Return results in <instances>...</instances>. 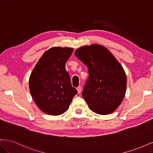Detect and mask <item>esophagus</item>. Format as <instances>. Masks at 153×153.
Segmentation results:
<instances>
[{
	"mask_svg": "<svg viewBox=\"0 0 153 153\" xmlns=\"http://www.w3.org/2000/svg\"><path fill=\"white\" fill-rule=\"evenodd\" d=\"M76 89H77V91H78V93L80 94V92H81V91H82V87L81 86H78L76 88Z\"/></svg>",
	"mask_w": 153,
	"mask_h": 153,
	"instance_id": "esophagus-1",
	"label": "esophagus"
}]
</instances>
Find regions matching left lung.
I'll list each match as a JSON object with an SVG mask.
<instances>
[{"label": "left lung", "mask_w": 153, "mask_h": 153, "mask_svg": "<svg viewBox=\"0 0 153 153\" xmlns=\"http://www.w3.org/2000/svg\"><path fill=\"white\" fill-rule=\"evenodd\" d=\"M88 68L89 77L82 91L89 108L98 114L112 113L121 103L127 78L121 64L103 46H84L75 52Z\"/></svg>", "instance_id": "1"}]
</instances>
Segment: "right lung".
<instances>
[{
  "label": "right lung",
  "mask_w": 153,
  "mask_h": 153,
  "mask_svg": "<svg viewBox=\"0 0 153 153\" xmlns=\"http://www.w3.org/2000/svg\"><path fill=\"white\" fill-rule=\"evenodd\" d=\"M73 52L71 48H50L39 59L30 76L31 96L46 114L59 115L64 113L77 94L65 68Z\"/></svg>",
  "instance_id": "1"
}]
</instances>
